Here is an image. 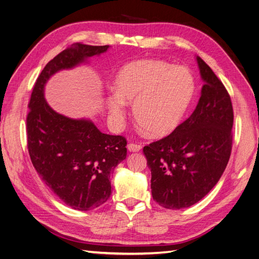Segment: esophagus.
Returning <instances> with one entry per match:
<instances>
[{
  "instance_id": "34e87169",
  "label": "esophagus",
  "mask_w": 259,
  "mask_h": 259,
  "mask_svg": "<svg viewBox=\"0 0 259 259\" xmlns=\"http://www.w3.org/2000/svg\"><path fill=\"white\" fill-rule=\"evenodd\" d=\"M127 149H128L130 152H138V151L142 150V146L137 145V144H128Z\"/></svg>"
}]
</instances>
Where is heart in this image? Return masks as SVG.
Listing matches in <instances>:
<instances>
[{
	"instance_id": "heart-1",
	"label": "heart",
	"mask_w": 259,
	"mask_h": 259,
	"mask_svg": "<svg viewBox=\"0 0 259 259\" xmlns=\"http://www.w3.org/2000/svg\"><path fill=\"white\" fill-rule=\"evenodd\" d=\"M114 91L107 106L115 125L123 123L126 104H134L133 114L140 126L152 136H165L182 122L194 96L195 82L186 67L145 59L117 72Z\"/></svg>"
}]
</instances>
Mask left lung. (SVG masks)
<instances>
[{"mask_svg":"<svg viewBox=\"0 0 259 259\" xmlns=\"http://www.w3.org/2000/svg\"><path fill=\"white\" fill-rule=\"evenodd\" d=\"M204 82L193 113L158 142L144 147L151 170V193L168 209L189 207L213 189L228 164L233 109L228 92L197 56Z\"/></svg>","mask_w":259,"mask_h":259,"instance_id":"8db88e82","label":"left lung"}]
</instances>
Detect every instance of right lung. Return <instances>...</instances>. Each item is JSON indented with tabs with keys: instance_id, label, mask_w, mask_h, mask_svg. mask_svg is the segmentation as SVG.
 I'll list each match as a JSON object with an SVG mask.
<instances>
[{
	"instance_id": "1",
	"label": "right lung",
	"mask_w": 259,
	"mask_h": 259,
	"mask_svg": "<svg viewBox=\"0 0 259 259\" xmlns=\"http://www.w3.org/2000/svg\"><path fill=\"white\" fill-rule=\"evenodd\" d=\"M109 45L74 43L53 58L38 75L27 116L28 150L34 168L50 189L70 207L91 210L111 194L110 175L126 159V139L101 133L89 119H71L50 107L45 84L60 70L72 69Z\"/></svg>"
}]
</instances>
